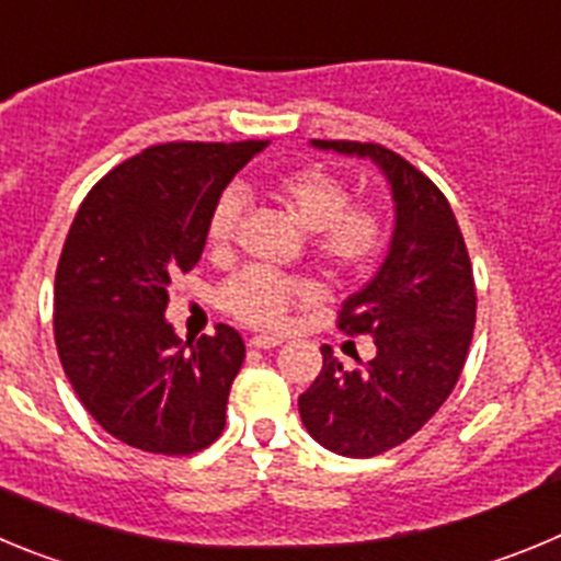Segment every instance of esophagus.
I'll list each match as a JSON object with an SVG mask.
<instances>
[{
	"mask_svg": "<svg viewBox=\"0 0 561 561\" xmlns=\"http://www.w3.org/2000/svg\"><path fill=\"white\" fill-rule=\"evenodd\" d=\"M282 337L276 335H251L249 337V346L251 350H274V346H279Z\"/></svg>",
	"mask_w": 561,
	"mask_h": 561,
	"instance_id": "obj_1",
	"label": "esophagus"
}]
</instances>
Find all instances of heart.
Instances as JSON below:
<instances>
[{
    "label": "heart",
    "mask_w": 561,
    "mask_h": 561,
    "mask_svg": "<svg viewBox=\"0 0 561 561\" xmlns=\"http://www.w3.org/2000/svg\"><path fill=\"white\" fill-rule=\"evenodd\" d=\"M274 198L296 224L310 231V251L330 274L355 279L375 268L386 249L388 226L382 211L368 204H350V186L324 168H299L274 181ZM243 215V195L224 190L206 220L211 249H229ZM318 285L307 276L245 268L231 276L218 293V305L249 327H279L293 301H312Z\"/></svg>",
    "instance_id": "obj_1"
}]
</instances>
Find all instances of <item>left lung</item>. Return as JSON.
Here are the masks:
<instances>
[{"label":"left lung","mask_w":561,"mask_h":561,"mask_svg":"<svg viewBox=\"0 0 561 561\" xmlns=\"http://www.w3.org/2000/svg\"><path fill=\"white\" fill-rule=\"evenodd\" d=\"M312 148L371 159L391 186V249L337 312L346 335L375 337L377 355L346 371L321 346L324 366L299 397L321 447L371 458L422 431L456 388L476 330L472 262L447 198L411 161L375 142L312 139Z\"/></svg>","instance_id":"left-lung-1"}]
</instances>
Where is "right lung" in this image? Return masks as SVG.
<instances>
[{"label":"right lung","instance_id":"right-lung-1","mask_svg":"<svg viewBox=\"0 0 561 561\" xmlns=\"http://www.w3.org/2000/svg\"><path fill=\"white\" fill-rule=\"evenodd\" d=\"M268 142H168L123 161L80 204L55 271V346L105 433L159 456H193L224 433L240 332L181 343L170 279L198 265L206 220Z\"/></svg>","mask_w":561,"mask_h":561}]
</instances>
